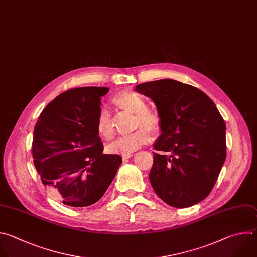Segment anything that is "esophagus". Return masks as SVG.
<instances>
[{
  "mask_svg": "<svg viewBox=\"0 0 257 257\" xmlns=\"http://www.w3.org/2000/svg\"><path fill=\"white\" fill-rule=\"evenodd\" d=\"M131 157H133V154L132 153L131 154H123V155H122V159L123 160H126V159H128Z\"/></svg>",
  "mask_w": 257,
  "mask_h": 257,
  "instance_id": "esophagus-1",
  "label": "esophagus"
}]
</instances>
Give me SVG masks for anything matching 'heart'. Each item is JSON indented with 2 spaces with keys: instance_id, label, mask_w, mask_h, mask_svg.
I'll use <instances>...</instances> for the list:
<instances>
[{
  "instance_id": "obj_1",
  "label": "heart",
  "mask_w": 257,
  "mask_h": 257,
  "mask_svg": "<svg viewBox=\"0 0 257 257\" xmlns=\"http://www.w3.org/2000/svg\"><path fill=\"white\" fill-rule=\"evenodd\" d=\"M113 105L127 113L134 114V127L138 128L136 132L121 136L111 143L107 150L111 154H131L142 146L148 144L151 141L150 133H158L161 126V118L159 114L147 107L146 98L135 91L124 90L111 99ZM147 129L146 130L143 127ZM96 130L100 137L106 140H110L114 136V125L113 119L110 112L104 108H102L96 118Z\"/></svg>"
}]
</instances>
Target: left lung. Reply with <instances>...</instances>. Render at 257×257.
<instances>
[{
	"instance_id": "8db88e82",
	"label": "left lung",
	"mask_w": 257,
	"mask_h": 257,
	"mask_svg": "<svg viewBox=\"0 0 257 257\" xmlns=\"http://www.w3.org/2000/svg\"><path fill=\"white\" fill-rule=\"evenodd\" d=\"M136 91L151 98L161 118L154 143L150 182L174 208H188L212 191L226 160V124L212 99L171 79L143 83Z\"/></svg>"
}]
</instances>
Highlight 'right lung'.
Returning a JSON list of instances; mask_svg holds the SVG:
<instances>
[{"label": "right lung", "mask_w": 257, "mask_h": 257, "mask_svg": "<svg viewBox=\"0 0 257 257\" xmlns=\"http://www.w3.org/2000/svg\"><path fill=\"white\" fill-rule=\"evenodd\" d=\"M107 87L68 90L49 102L34 127L32 156L42 184L58 200L75 208L98 201L122 159L103 154L96 130L101 97Z\"/></svg>", "instance_id": "right-lung-1"}]
</instances>
